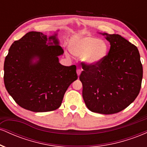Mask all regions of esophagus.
Here are the masks:
<instances>
[{
	"instance_id": "34e87169",
	"label": "esophagus",
	"mask_w": 147,
	"mask_h": 147,
	"mask_svg": "<svg viewBox=\"0 0 147 147\" xmlns=\"http://www.w3.org/2000/svg\"><path fill=\"white\" fill-rule=\"evenodd\" d=\"M81 72H82V70H81L80 69H77V75H78V77L81 75Z\"/></svg>"
}]
</instances>
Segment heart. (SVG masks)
Segmentation results:
<instances>
[{"label":"heart","mask_w":147,"mask_h":147,"mask_svg":"<svg viewBox=\"0 0 147 147\" xmlns=\"http://www.w3.org/2000/svg\"><path fill=\"white\" fill-rule=\"evenodd\" d=\"M69 49L72 55L82 57V61L88 65H97L102 63L109 52L105 41L95 37L84 36L70 42Z\"/></svg>","instance_id":"obj_1"}]
</instances>
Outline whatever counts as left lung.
<instances>
[{
  "mask_svg": "<svg viewBox=\"0 0 147 147\" xmlns=\"http://www.w3.org/2000/svg\"><path fill=\"white\" fill-rule=\"evenodd\" d=\"M111 45L109 54L97 65L83 63L79 79L82 96L92 112L113 114L128 107L140 90L143 70L136 45L119 34L100 33Z\"/></svg>",
  "mask_w": 147,
  "mask_h": 147,
  "instance_id": "left-lung-1",
  "label": "left lung"
}]
</instances>
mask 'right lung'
<instances>
[{
  "label": "right lung",
  "mask_w": 147,
  "mask_h": 147,
  "mask_svg": "<svg viewBox=\"0 0 147 147\" xmlns=\"http://www.w3.org/2000/svg\"><path fill=\"white\" fill-rule=\"evenodd\" d=\"M63 54L57 32L48 37L29 32L12 43L5 59L4 83L21 107L33 112L60 107L65 91L78 77L75 65L59 63Z\"/></svg>",
  "instance_id": "right-lung-1"
}]
</instances>
